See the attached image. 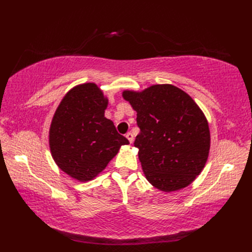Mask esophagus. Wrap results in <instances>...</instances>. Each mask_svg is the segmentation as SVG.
<instances>
[{"label": "esophagus", "instance_id": "1", "mask_svg": "<svg viewBox=\"0 0 252 252\" xmlns=\"http://www.w3.org/2000/svg\"><path fill=\"white\" fill-rule=\"evenodd\" d=\"M126 138H127V140H129V142L132 144L133 143V141H134V136H133V134H132V133L131 132H129V133H126Z\"/></svg>", "mask_w": 252, "mask_h": 252}]
</instances>
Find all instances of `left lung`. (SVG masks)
<instances>
[{"instance_id": "obj_1", "label": "left lung", "mask_w": 252, "mask_h": 252, "mask_svg": "<svg viewBox=\"0 0 252 252\" xmlns=\"http://www.w3.org/2000/svg\"><path fill=\"white\" fill-rule=\"evenodd\" d=\"M122 95L137 112L141 132L134 146L147 181L163 191L189 186L205 167L210 149L209 126L199 107L171 84Z\"/></svg>"}]
</instances>
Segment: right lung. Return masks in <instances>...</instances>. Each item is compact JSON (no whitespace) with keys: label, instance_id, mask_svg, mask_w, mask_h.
Instances as JSON below:
<instances>
[{"label":"right lung","instance_id":"right-lung-1","mask_svg":"<svg viewBox=\"0 0 252 252\" xmlns=\"http://www.w3.org/2000/svg\"><path fill=\"white\" fill-rule=\"evenodd\" d=\"M108 99L94 83L69 91L53 117L50 129L52 156L63 172L78 181L94 179L129 144L105 118Z\"/></svg>","mask_w":252,"mask_h":252}]
</instances>
